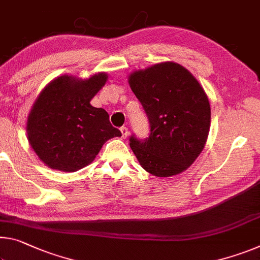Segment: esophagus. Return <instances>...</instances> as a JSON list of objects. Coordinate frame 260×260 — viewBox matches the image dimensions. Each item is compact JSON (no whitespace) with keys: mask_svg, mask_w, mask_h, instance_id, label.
<instances>
[{"mask_svg":"<svg viewBox=\"0 0 260 260\" xmlns=\"http://www.w3.org/2000/svg\"><path fill=\"white\" fill-rule=\"evenodd\" d=\"M120 131H121V134H122V138L123 139H126L127 138V135H128V133H129V131H128V128H127V127H121L120 128Z\"/></svg>","mask_w":260,"mask_h":260,"instance_id":"1","label":"esophagus"}]
</instances>
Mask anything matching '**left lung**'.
Instances as JSON below:
<instances>
[{
	"label": "left lung",
	"mask_w": 260,
	"mask_h": 260,
	"mask_svg": "<svg viewBox=\"0 0 260 260\" xmlns=\"http://www.w3.org/2000/svg\"><path fill=\"white\" fill-rule=\"evenodd\" d=\"M145 109L150 135L129 146L140 166L156 177L182 174L201 154L211 127V105L197 78L179 63L167 61L128 76Z\"/></svg>",
	"instance_id": "left-lung-1"
}]
</instances>
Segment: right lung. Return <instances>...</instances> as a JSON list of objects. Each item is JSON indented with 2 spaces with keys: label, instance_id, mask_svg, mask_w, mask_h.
<instances>
[{
  "label": "right lung",
  "instance_id": "1",
  "mask_svg": "<svg viewBox=\"0 0 260 260\" xmlns=\"http://www.w3.org/2000/svg\"><path fill=\"white\" fill-rule=\"evenodd\" d=\"M106 81V73L88 80L62 75L41 90L28 113L26 133L31 148L48 168L75 172L89 166L108 140L121 137L109 113L90 104Z\"/></svg>",
  "mask_w": 260,
  "mask_h": 260
}]
</instances>
